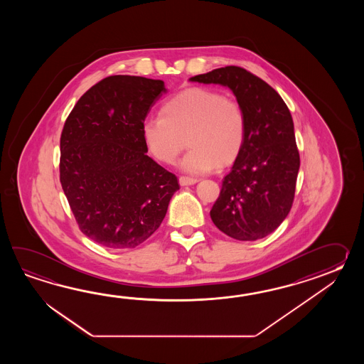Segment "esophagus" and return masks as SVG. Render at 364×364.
<instances>
[{
	"mask_svg": "<svg viewBox=\"0 0 364 364\" xmlns=\"http://www.w3.org/2000/svg\"><path fill=\"white\" fill-rule=\"evenodd\" d=\"M198 182L196 178H190V177H179V185L191 186L195 185Z\"/></svg>",
	"mask_w": 364,
	"mask_h": 364,
	"instance_id": "obj_1",
	"label": "esophagus"
}]
</instances>
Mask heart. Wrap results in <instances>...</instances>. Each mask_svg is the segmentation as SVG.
Listing matches in <instances>:
<instances>
[{
    "mask_svg": "<svg viewBox=\"0 0 364 364\" xmlns=\"http://www.w3.org/2000/svg\"><path fill=\"white\" fill-rule=\"evenodd\" d=\"M247 134V119L240 102L212 88L190 87L174 95L161 108V116L141 124L148 152L157 161L173 164L185 147L182 171L200 176L228 166L240 155Z\"/></svg>",
    "mask_w": 364,
    "mask_h": 364,
    "instance_id": "b5f03b06",
    "label": "heart"
}]
</instances>
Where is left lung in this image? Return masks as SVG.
<instances>
[{
	"label": "left lung",
	"instance_id": "8db88e82",
	"mask_svg": "<svg viewBox=\"0 0 364 364\" xmlns=\"http://www.w3.org/2000/svg\"><path fill=\"white\" fill-rule=\"evenodd\" d=\"M190 80L230 88L245 109L246 141L225 176L210 218L234 240H262L287 218L294 200L301 160L290 110L271 85L238 66Z\"/></svg>",
	"mask_w": 364,
	"mask_h": 364
}]
</instances>
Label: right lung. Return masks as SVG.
Wrapping results in <instances>:
<instances>
[{"label":"right lung","instance_id":"add662e5","mask_svg":"<svg viewBox=\"0 0 364 364\" xmlns=\"http://www.w3.org/2000/svg\"><path fill=\"white\" fill-rule=\"evenodd\" d=\"M166 88L160 79L112 75L71 110L60 181L79 229L109 248H134L159 229L177 177L147 156L141 124Z\"/></svg>","mask_w":364,"mask_h":364}]
</instances>
